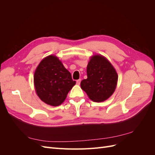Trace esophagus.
<instances>
[{"instance_id": "esophagus-1", "label": "esophagus", "mask_w": 155, "mask_h": 155, "mask_svg": "<svg viewBox=\"0 0 155 155\" xmlns=\"http://www.w3.org/2000/svg\"><path fill=\"white\" fill-rule=\"evenodd\" d=\"M81 79H78V80H77L76 81V83H77V85H79V84H80V83H81Z\"/></svg>"}]
</instances>
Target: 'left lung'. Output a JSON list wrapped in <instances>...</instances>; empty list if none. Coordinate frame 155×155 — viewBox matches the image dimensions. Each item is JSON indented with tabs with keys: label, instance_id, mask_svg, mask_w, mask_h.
Returning a JSON list of instances; mask_svg holds the SVG:
<instances>
[{
	"label": "left lung",
	"instance_id": "1",
	"mask_svg": "<svg viewBox=\"0 0 155 155\" xmlns=\"http://www.w3.org/2000/svg\"><path fill=\"white\" fill-rule=\"evenodd\" d=\"M87 78L81 82V88L91 100L101 102L114 93L118 74L105 57L95 55L91 57L87 68Z\"/></svg>",
	"mask_w": 155,
	"mask_h": 155
}]
</instances>
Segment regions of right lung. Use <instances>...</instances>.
<instances>
[{
	"label": "right lung",
	"mask_w": 155,
	"mask_h": 155,
	"mask_svg": "<svg viewBox=\"0 0 155 155\" xmlns=\"http://www.w3.org/2000/svg\"><path fill=\"white\" fill-rule=\"evenodd\" d=\"M34 82L37 96L45 104L60 105L75 85L71 74L55 55H48L37 67Z\"/></svg>",
	"instance_id": "add662e5"
}]
</instances>
